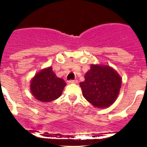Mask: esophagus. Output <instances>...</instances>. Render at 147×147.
Returning a JSON list of instances; mask_svg holds the SVG:
<instances>
[{
	"label": "esophagus",
	"instance_id": "1",
	"mask_svg": "<svg viewBox=\"0 0 147 147\" xmlns=\"http://www.w3.org/2000/svg\"><path fill=\"white\" fill-rule=\"evenodd\" d=\"M68 83H69V84H73V83H77V80H70L68 81Z\"/></svg>",
	"mask_w": 147,
	"mask_h": 147
}]
</instances>
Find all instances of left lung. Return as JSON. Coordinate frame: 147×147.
<instances>
[{"label": "left lung", "instance_id": "8db88e82", "mask_svg": "<svg viewBox=\"0 0 147 147\" xmlns=\"http://www.w3.org/2000/svg\"><path fill=\"white\" fill-rule=\"evenodd\" d=\"M122 80L113 68L107 65L92 64L80 83L84 98L93 106L106 108L118 96Z\"/></svg>", "mask_w": 147, "mask_h": 147}]
</instances>
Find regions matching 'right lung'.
<instances>
[{
  "mask_svg": "<svg viewBox=\"0 0 147 147\" xmlns=\"http://www.w3.org/2000/svg\"><path fill=\"white\" fill-rule=\"evenodd\" d=\"M65 86V81L57 77L49 67L35 74L30 83V90L36 99L49 102L61 95Z\"/></svg>",
  "mask_w": 147,
  "mask_h": 147,
  "instance_id": "add662e5",
  "label": "right lung"
}]
</instances>
